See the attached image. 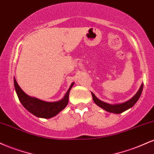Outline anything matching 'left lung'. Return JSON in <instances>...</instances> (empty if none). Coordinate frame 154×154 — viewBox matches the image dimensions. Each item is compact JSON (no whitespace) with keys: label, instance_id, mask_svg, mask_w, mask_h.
<instances>
[{"label":"left lung","instance_id":"left-lung-1","mask_svg":"<svg viewBox=\"0 0 154 154\" xmlns=\"http://www.w3.org/2000/svg\"><path fill=\"white\" fill-rule=\"evenodd\" d=\"M143 88V84H142L138 92L136 93V94H135L131 99L128 100V102L122 103V104H113V105L107 104V103H105L104 102H102V101L99 100V99H97V97H96V96L93 93H91V94H92V97H93L94 102H95L96 104H97L99 106H100L101 108H102V109L106 110V111L109 112L120 114L123 112L125 111V110L130 109V108L132 107V106L134 105L135 103L137 102V101L138 100V99L140 98V95H141Z\"/></svg>","mask_w":154,"mask_h":154}]
</instances>
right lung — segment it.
I'll use <instances>...</instances> for the list:
<instances>
[{
	"mask_svg": "<svg viewBox=\"0 0 154 154\" xmlns=\"http://www.w3.org/2000/svg\"><path fill=\"white\" fill-rule=\"evenodd\" d=\"M73 86V83L70 85L69 89L66 92L64 98L55 102H47L37 98H33L23 92L19 87L14 78V86L19 97V101L26 109L34 115L42 118H50L57 115L61 110L67 106L69 98V92Z\"/></svg>",
	"mask_w": 154,
	"mask_h": 154,
	"instance_id": "right-lung-1",
	"label": "right lung"
}]
</instances>
